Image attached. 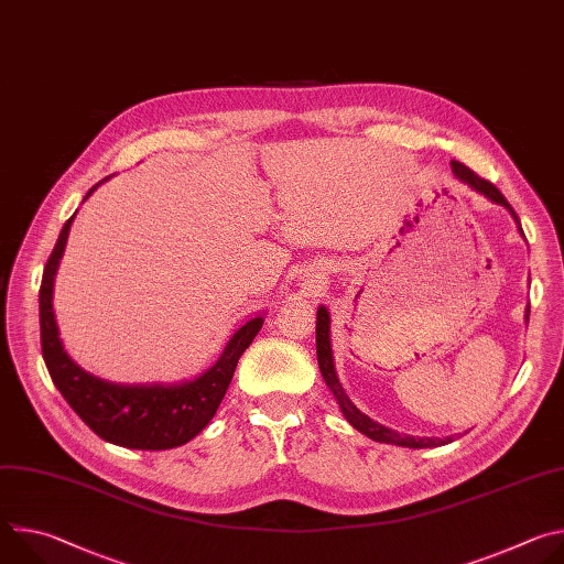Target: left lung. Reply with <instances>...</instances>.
Returning <instances> with one entry per match:
<instances>
[{
	"label": "left lung",
	"mask_w": 564,
	"mask_h": 564,
	"mask_svg": "<svg viewBox=\"0 0 564 564\" xmlns=\"http://www.w3.org/2000/svg\"><path fill=\"white\" fill-rule=\"evenodd\" d=\"M451 170L455 174L457 181H462L464 185H468L473 192L481 194L485 198H489L491 203L496 205H502L505 209H509V214L513 216L516 225H518V231L524 236L522 227H520V220L513 212V207L507 203V198L500 194V189L485 181L479 178L475 172H470L466 165L457 163V160H451ZM527 318H529V307H527ZM316 359H318V370L321 375H324V381L326 386L330 388L333 397L337 399L339 404V411L341 415L346 417V422L357 429L359 433H364L366 437L375 440V442H381V444H394V446H406V448H433V446H444L448 442H453V437H444V440H437V437H413V435H401L392 429H386L383 424L370 420L366 413H361L350 397L346 394L341 381H339V375H337V368H335V357H333V344H330V312L326 305H318L316 310Z\"/></svg>",
	"instance_id": "8db88e82"
}]
</instances>
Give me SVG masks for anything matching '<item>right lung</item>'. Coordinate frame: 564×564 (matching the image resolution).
Here are the masks:
<instances>
[{
	"mask_svg": "<svg viewBox=\"0 0 564 564\" xmlns=\"http://www.w3.org/2000/svg\"><path fill=\"white\" fill-rule=\"evenodd\" d=\"M109 181V178H105ZM89 189L85 200L105 183ZM75 216V214H73ZM73 216L64 223L46 261L40 288V335L48 375L68 406L105 442L135 451H167L194 440L216 415L236 364L259 330L263 314L240 326L214 366L178 383H113L87 372L64 350L53 310L55 274L66 248Z\"/></svg>",
	"mask_w": 564,
	"mask_h": 564,
	"instance_id": "add662e5",
	"label": "right lung"
}]
</instances>
